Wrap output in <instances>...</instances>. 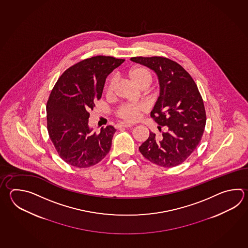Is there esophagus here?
Segmentation results:
<instances>
[{
  "label": "esophagus",
  "instance_id": "esophagus-1",
  "mask_svg": "<svg viewBox=\"0 0 248 248\" xmlns=\"http://www.w3.org/2000/svg\"><path fill=\"white\" fill-rule=\"evenodd\" d=\"M132 124H125V123H122V124H119L117 127L119 128V127H125V128H129V127H132Z\"/></svg>",
  "mask_w": 248,
  "mask_h": 248
}]
</instances>
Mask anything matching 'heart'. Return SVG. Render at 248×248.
<instances>
[{"label": "heart", "instance_id": "b5f03b06", "mask_svg": "<svg viewBox=\"0 0 248 248\" xmlns=\"http://www.w3.org/2000/svg\"><path fill=\"white\" fill-rule=\"evenodd\" d=\"M128 77L132 83L139 88L142 86H148L151 84L152 77L150 72L143 67H134L128 72ZM115 85V80L110 78L108 83V91L111 92ZM146 106L144 104L130 105L126 104L121 106L116 111V115L123 120L126 122H134L138 120L143 112L145 111Z\"/></svg>", "mask_w": 248, "mask_h": 248}]
</instances>
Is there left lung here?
<instances>
[{"label":"left lung","instance_id":"left-lung-1","mask_svg":"<svg viewBox=\"0 0 248 248\" xmlns=\"http://www.w3.org/2000/svg\"><path fill=\"white\" fill-rule=\"evenodd\" d=\"M156 74L160 95L151 111L152 118L166 127L162 137L150 132L139 147L148 161L164 168L185 162L196 149L206 125L202 98L192 77L182 66L165 57H132Z\"/></svg>","mask_w":248,"mask_h":248}]
</instances>
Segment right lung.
<instances>
[{"instance_id":"obj_1","label":"right lung","mask_w":248,"mask_h":248,"mask_svg":"<svg viewBox=\"0 0 248 248\" xmlns=\"http://www.w3.org/2000/svg\"><path fill=\"white\" fill-rule=\"evenodd\" d=\"M124 59L97 56L66 70L56 82L46 103L47 132L62 159L71 166L91 167L111 147L116 129L101 127L92 132L89 112L101 99L107 77Z\"/></svg>"}]
</instances>
